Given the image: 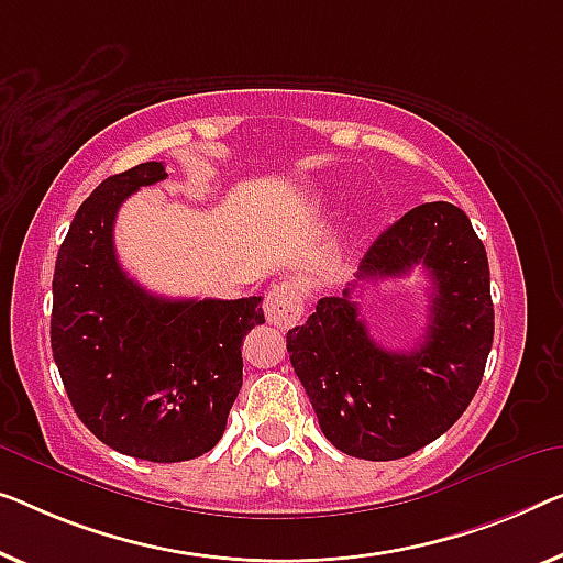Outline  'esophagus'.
Here are the masks:
<instances>
[{"instance_id": "34e87169", "label": "esophagus", "mask_w": 563, "mask_h": 563, "mask_svg": "<svg viewBox=\"0 0 563 563\" xmlns=\"http://www.w3.org/2000/svg\"><path fill=\"white\" fill-rule=\"evenodd\" d=\"M267 321L278 329H292L303 316V296L296 283H278L265 296Z\"/></svg>"}]
</instances>
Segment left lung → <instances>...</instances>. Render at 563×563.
Segmentation results:
<instances>
[{
    "label": "left lung",
    "instance_id": "obj_1",
    "mask_svg": "<svg viewBox=\"0 0 563 563\" xmlns=\"http://www.w3.org/2000/svg\"><path fill=\"white\" fill-rule=\"evenodd\" d=\"M412 267L432 280L417 349H382L351 288L318 300L285 339L325 440L351 457L412 455L448 432L481 387L496 325L488 255L463 209L450 201L409 209L368 247L358 280L401 278Z\"/></svg>",
    "mask_w": 563,
    "mask_h": 563
}]
</instances>
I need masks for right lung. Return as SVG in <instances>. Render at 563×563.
Here are the masks:
<instances>
[{
    "label": "right lung",
    "mask_w": 563,
    "mask_h": 563,
    "mask_svg": "<svg viewBox=\"0 0 563 563\" xmlns=\"http://www.w3.org/2000/svg\"><path fill=\"white\" fill-rule=\"evenodd\" d=\"M166 179L162 162L108 176L73 217L53 278L49 343L80 422L108 448L181 463L220 442L242 387V339L263 298L151 296L115 257L125 199Z\"/></svg>",
    "instance_id": "1"
}]
</instances>
